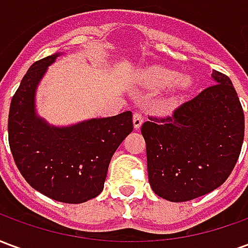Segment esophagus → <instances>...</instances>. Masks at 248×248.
<instances>
[{"label": "esophagus", "mask_w": 248, "mask_h": 248, "mask_svg": "<svg viewBox=\"0 0 248 248\" xmlns=\"http://www.w3.org/2000/svg\"><path fill=\"white\" fill-rule=\"evenodd\" d=\"M142 124H143V117H142L140 113H134V115H133V124H134V129L140 130Z\"/></svg>", "instance_id": "1"}]
</instances>
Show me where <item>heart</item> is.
<instances>
[{
    "label": "heart",
    "instance_id": "obj_1",
    "mask_svg": "<svg viewBox=\"0 0 248 248\" xmlns=\"http://www.w3.org/2000/svg\"><path fill=\"white\" fill-rule=\"evenodd\" d=\"M143 82L150 89H163L167 86V97L170 101L177 99L194 86V77L188 73H179L163 67V66H154L146 71L143 76Z\"/></svg>",
    "mask_w": 248,
    "mask_h": 248
}]
</instances>
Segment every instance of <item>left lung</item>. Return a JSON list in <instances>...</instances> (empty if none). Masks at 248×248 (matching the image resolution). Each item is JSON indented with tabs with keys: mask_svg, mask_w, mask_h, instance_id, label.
<instances>
[{
	"mask_svg": "<svg viewBox=\"0 0 248 248\" xmlns=\"http://www.w3.org/2000/svg\"><path fill=\"white\" fill-rule=\"evenodd\" d=\"M211 79L215 85L171 117L142 124L149 182L170 202H187L218 188L239 158L243 108L229 77L213 70Z\"/></svg>",
	"mask_w": 248,
	"mask_h": 248,
	"instance_id": "obj_1",
	"label": "left lung"
}]
</instances>
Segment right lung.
I'll return each instance as SVG.
<instances>
[{
	"label": "right lung",
	"mask_w": 248,
	"mask_h": 248,
	"mask_svg": "<svg viewBox=\"0 0 248 248\" xmlns=\"http://www.w3.org/2000/svg\"><path fill=\"white\" fill-rule=\"evenodd\" d=\"M58 51L34 62L9 110V145L25 181L62 203H83L103 190L111 156L133 131L131 111L85 119L67 126L49 124L37 113L35 95Z\"/></svg>",
	"instance_id": "right-lung-1"
}]
</instances>
